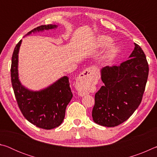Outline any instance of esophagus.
Masks as SVG:
<instances>
[{"label": "esophagus", "mask_w": 157, "mask_h": 157, "mask_svg": "<svg viewBox=\"0 0 157 157\" xmlns=\"http://www.w3.org/2000/svg\"><path fill=\"white\" fill-rule=\"evenodd\" d=\"M94 81V68H88L79 74L76 80V89L78 94L81 96L85 95L92 82Z\"/></svg>", "instance_id": "obj_1"}]
</instances>
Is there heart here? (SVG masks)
<instances>
[{
	"instance_id": "1",
	"label": "heart",
	"mask_w": 157,
	"mask_h": 157,
	"mask_svg": "<svg viewBox=\"0 0 157 157\" xmlns=\"http://www.w3.org/2000/svg\"><path fill=\"white\" fill-rule=\"evenodd\" d=\"M113 39L111 37L105 35H100L98 36L95 39V46L96 48L103 49L109 46L110 45L112 44ZM118 52V48L116 46L112 45L110 47H109L107 50H106L104 55H103L102 60L105 62H109L112 60L117 53Z\"/></svg>"
}]
</instances>
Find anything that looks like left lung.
I'll list each match as a JSON object with an SVG mask.
<instances>
[{"mask_svg": "<svg viewBox=\"0 0 157 157\" xmlns=\"http://www.w3.org/2000/svg\"><path fill=\"white\" fill-rule=\"evenodd\" d=\"M129 59L119 66L100 70L105 84L95 95L93 120L100 125L112 127L127 121L141 102L149 67L144 52L134 43Z\"/></svg>", "mask_w": 157, "mask_h": 157, "instance_id": "obj_1", "label": "left lung"}]
</instances>
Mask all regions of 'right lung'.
<instances>
[{"mask_svg": "<svg viewBox=\"0 0 157 157\" xmlns=\"http://www.w3.org/2000/svg\"><path fill=\"white\" fill-rule=\"evenodd\" d=\"M57 25L39 26L26 34L55 30ZM22 43L16 46L12 57L11 80L18 107L23 116L37 127L51 129L59 127L64 119L66 108L73 98L68 76H63L45 88L33 91L21 84L18 77V52Z\"/></svg>", "mask_w": 157, "mask_h": 157, "instance_id": "obj_1", "label": "right lung"}]
</instances>
